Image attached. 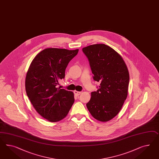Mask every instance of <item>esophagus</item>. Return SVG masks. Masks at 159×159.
<instances>
[{
	"label": "esophagus",
	"instance_id": "34e87169",
	"mask_svg": "<svg viewBox=\"0 0 159 159\" xmlns=\"http://www.w3.org/2000/svg\"><path fill=\"white\" fill-rule=\"evenodd\" d=\"M74 94H75L76 96H79V95L81 94V92H79V91H74Z\"/></svg>",
	"mask_w": 159,
	"mask_h": 159
}]
</instances>
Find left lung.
I'll use <instances>...</instances> for the list:
<instances>
[{
	"mask_svg": "<svg viewBox=\"0 0 159 159\" xmlns=\"http://www.w3.org/2000/svg\"><path fill=\"white\" fill-rule=\"evenodd\" d=\"M82 50L89 61L94 80L100 83L86 106L94 119L106 122L119 113L127 97L129 70L122 57L106 44H95Z\"/></svg>",
	"mask_w": 159,
	"mask_h": 159,
	"instance_id": "left-lung-1",
	"label": "left lung"
}]
</instances>
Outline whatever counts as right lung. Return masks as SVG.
I'll list each match as a JSON object with an SVG mask.
<instances>
[{
	"label": "right lung",
	"mask_w": 159,
	"mask_h": 159,
	"mask_svg": "<svg viewBox=\"0 0 159 159\" xmlns=\"http://www.w3.org/2000/svg\"><path fill=\"white\" fill-rule=\"evenodd\" d=\"M79 49L48 48L35 56L25 78L27 96L35 110L50 122L64 119L74 103L73 92L57 87Z\"/></svg>",
	"instance_id": "add662e5"
}]
</instances>
